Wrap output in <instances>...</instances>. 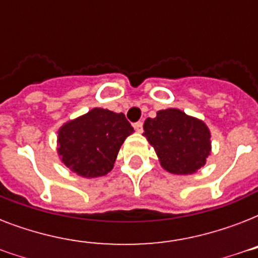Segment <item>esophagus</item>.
I'll return each mask as SVG.
<instances>
[{"label": "esophagus", "instance_id": "esophagus-1", "mask_svg": "<svg viewBox=\"0 0 258 258\" xmlns=\"http://www.w3.org/2000/svg\"><path fill=\"white\" fill-rule=\"evenodd\" d=\"M134 128H135L137 133H142V131H143V123H142V121H137V123L134 124Z\"/></svg>", "mask_w": 258, "mask_h": 258}]
</instances>
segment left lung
<instances>
[{
    "instance_id": "1",
    "label": "left lung",
    "mask_w": 258,
    "mask_h": 258,
    "mask_svg": "<svg viewBox=\"0 0 258 258\" xmlns=\"http://www.w3.org/2000/svg\"><path fill=\"white\" fill-rule=\"evenodd\" d=\"M143 130L161 166L171 174H194L206 165L212 153L206 123L178 108L158 111L157 116L146 119Z\"/></svg>"
}]
</instances>
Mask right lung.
<instances>
[{"label":"right lung","instance_id":"right-lung-1","mask_svg":"<svg viewBox=\"0 0 258 258\" xmlns=\"http://www.w3.org/2000/svg\"><path fill=\"white\" fill-rule=\"evenodd\" d=\"M133 133L124 113L92 108L58 128V158L83 178L105 175L113 169L123 142Z\"/></svg>","mask_w":258,"mask_h":258}]
</instances>
